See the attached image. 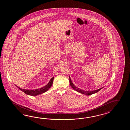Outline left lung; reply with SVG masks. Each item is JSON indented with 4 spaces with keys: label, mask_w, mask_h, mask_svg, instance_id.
I'll list each match as a JSON object with an SVG mask.
<instances>
[{
    "label": "left lung",
    "mask_w": 130,
    "mask_h": 130,
    "mask_svg": "<svg viewBox=\"0 0 130 130\" xmlns=\"http://www.w3.org/2000/svg\"><path fill=\"white\" fill-rule=\"evenodd\" d=\"M70 86H71L72 88L74 90H75V91L79 92L80 93H82V94H85L86 95H91V94H94L95 93H97V92L100 91L101 89H102V88H101L99 89H98L96 90H94V91H84L83 90H81L80 89L78 88L77 87H76V86H74V85L72 83V80L71 79V78H70Z\"/></svg>",
    "instance_id": "left-lung-1"
}]
</instances>
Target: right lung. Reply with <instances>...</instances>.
<instances>
[{
    "instance_id": "right-lung-1",
    "label": "right lung",
    "mask_w": 130,
    "mask_h": 130,
    "mask_svg": "<svg viewBox=\"0 0 130 130\" xmlns=\"http://www.w3.org/2000/svg\"><path fill=\"white\" fill-rule=\"evenodd\" d=\"M53 79H54V77L51 79L49 82L46 86H44V87H42L41 88L38 89H36V90L23 89L20 88V87H19L17 86H17L18 88L20 89L21 91H22L24 92H25V94H27L29 95H30V96H37L38 95L42 94L45 92L47 91L49 89V88L51 87V86H52V85H53Z\"/></svg>"
}]
</instances>
